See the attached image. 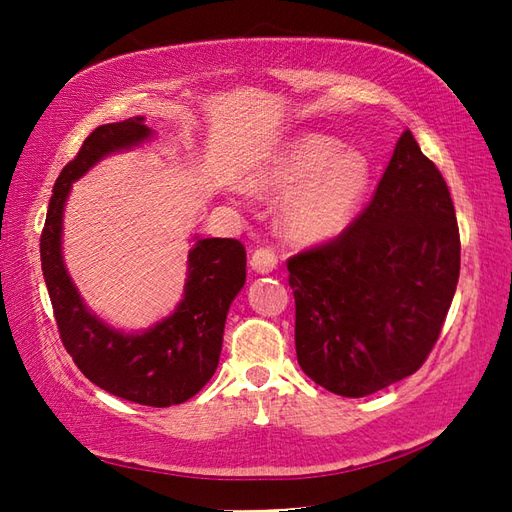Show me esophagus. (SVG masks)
Masks as SVG:
<instances>
[{
  "instance_id": "esophagus-1",
  "label": "esophagus",
  "mask_w": 512,
  "mask_h": 512,
  "mask_svg": "<svg viewBox=\"0 0 512 512\" xmlns=\"http://www.w3.org/2000/svg\"><path fill=\"white\" fill-rule=\"evenodd\" d=\"M250 266H253V270H257V273H273V270L277 268V253L273 248L268 246H259L253 250V255H250Z\"/></svg>"
}]
</instances>
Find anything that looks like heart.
Wrapping results in <instances>:
<instances>
[{
  "label": "heart",
  "mask_w": 512,
  "mask_h": 512,
  "mask_svg": "<svg viewBox=\"0 0 512 512\" xmlns=\"http://www.w3.org/2000/svg\"><path fill=\"white\" fill-rule=\"evenodd\" d=\"M369 165L356 151L325 134L292 140L257 176V187L288 193L281 228L301 244L323 242L343 233L361 209Z\"/></svg>",
  "instance_id": "1"
}]
</instances>
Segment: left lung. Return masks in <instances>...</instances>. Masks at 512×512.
Here are the masks:
<instances>
[{
	"instance_id": "obj_1",
	"label": "left lung",
	"mask_w": 512,
	"mask_h": 512,
	"mask_svg": "<svg viewBox=\"0 0 512 512\" xmlns=\"http://www.w3.org/2000/svg\"><path fill=\"white\" fill-rule=\"evenodd\" d=\"M286 266L297 361L314 383L363 398L418 372L458 286L460 231L447 182L409 129L356 220Z\"/></svg>"
}]
</instances>
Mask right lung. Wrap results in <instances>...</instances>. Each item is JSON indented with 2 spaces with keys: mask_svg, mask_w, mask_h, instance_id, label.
<instances>
[{
  "mask_svg": "<svg viewBox=\"0 0 512 512\" xmlns=\"http://www.w3.org/2000/svg\"><path fill=\"white\" fill-rule=\"evenodd\" d=\"M143 118L96 127L52 187L41 231V270L61 343L74 365L112 396L147 407L180 405L209 383L222 352L226 312L246 281L239 239H198L189 253L184 299L145 334H121L85 310L61 262V217L70 184L110 151L149 136Z\"/></svg>",
  "mask_w": 512,
  "mask_h": 512,
  "instance_id": "obj_1",
  "label": "right lung"
}]
</instances>
